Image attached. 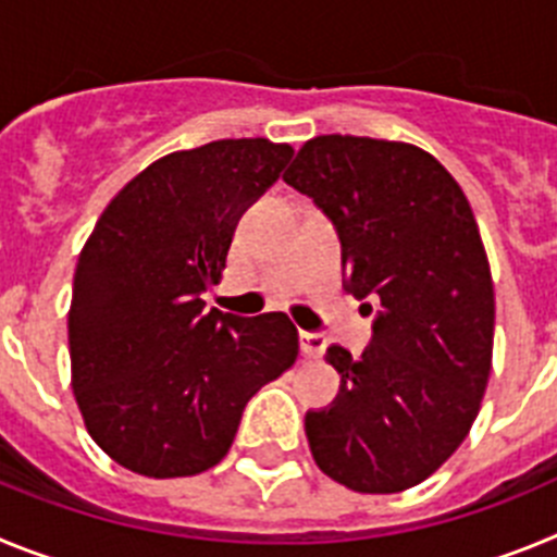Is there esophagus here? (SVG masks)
Wrapping results in <instances>:
<instances>
[{
    "label": "esophagus",
    "mask_w": 557,
    "mask_h": 557,
    "mask_svg": "<svg viewBox=\"0 0 557 557\" xmlns=\"http://www.w3.org/2000/svg\"><path fill=\"white\" fill-rule=\"evenodd\" d=\"M301 351L304 357H321L326 351V337L318 332H301Z\"/></svg>",
    "instance_id": "esophagus-1"
}]
</instances>
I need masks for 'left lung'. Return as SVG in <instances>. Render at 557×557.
<instances>
[{"instance_id": "8db88e82", "label": "left lung", "mask_w": 557, "mask_h": 557, "mask_svg": "<svg viewBox=\"0 0 557 557\" xmlns=\"http://www.w3.org/2000/svg\"><path fill=\"white\" fill-rule=\"evenodd\" d=\"M284 181L337 231L346 293L379 307L359 357L326 348L339 391L304 418L314 462L359 494L412 488L466 441L491 376L494 284L474 211L405 141L318 136Z\"/></svg>"}]
</instances>
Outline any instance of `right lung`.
<instances>
[{"instance_id": "obj_1", "label": "right lung", "mask_w": 557, "mask_h": 557, "mask_svg": "<svg viewBox=\"0 0 557 557\" xmlns=\"http://www.w3.org/2000/svg\"><path fill=\"white\" fill-rule=\"evenodd\" d=\"M293 147L220 139L170 152L108 203L81 250L69 309L72 387L106 455L191 476L228 455L245 405L298 357L284 312L209 309L231 239Z\"/></svg>"}]
</instances>
